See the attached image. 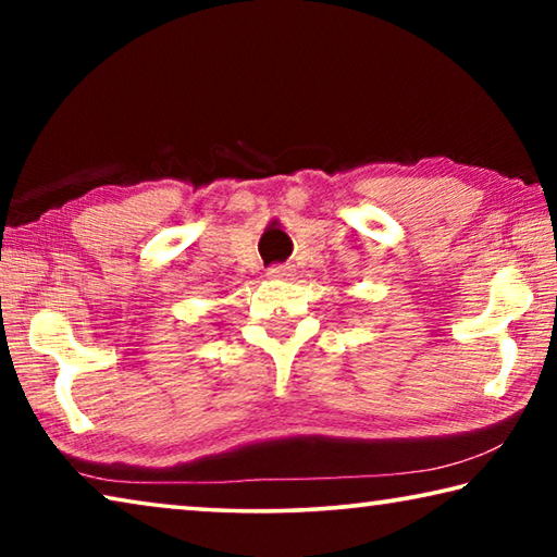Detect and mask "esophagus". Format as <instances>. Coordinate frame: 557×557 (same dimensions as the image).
<instances>
[{
  "label": "esophagus",
  "instance_id": "34e87169",
  "mask_svg": "<svg viewBox=\"0 0 557 557\" xmlns=\"http://www.w3.org/2000/svg\"><path fill=\"white\" fill-rule=\"evenodd\" d=\"M295 275V265H289V262H285V265H272L268 268V277H275V280H287Z\"/></svg>",
  "mask_w": 557,
  "mask_h": 557
}]
</instances>
